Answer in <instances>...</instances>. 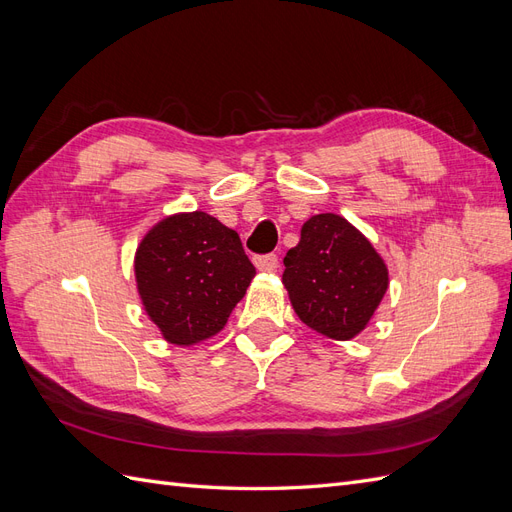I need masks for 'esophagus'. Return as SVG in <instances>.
<instances>
[{"label":"esophagus","instance_id":"obj_1","mask_svg":"<svg viewBox=\"0 0 512 512\" xmlns=\"http://www.w3.org/2000/svg\"><path fill=\"white\" fill-rule=\"evenodd\" d=\"M254 265L258 271H275L277 269V256L267 254V256H256Z\"/></svg>","mask_w":512,"mask_h":512}]
</instances>
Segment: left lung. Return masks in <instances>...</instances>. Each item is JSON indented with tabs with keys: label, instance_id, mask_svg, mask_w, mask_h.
<instances>
[{
	"label": "left lung",
	"instance_id": "obj_1",
	"mask_svg": "<svg viewBox=\"0 0 512 512\" xmlns=\"http://www.w3.org/2000/svg\"><path fill=\"white\" fill-rule=\"evenodd\" d=\"M284 265L294 314L337 342L365 331L389 288V269L376 247L337 213L312 215Z\"/></svg>",
	"mask_w": 512,
	"mask_h": 512
}]
</instances>
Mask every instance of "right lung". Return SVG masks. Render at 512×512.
<instances>
[{
  "instance_id": "obj_1",
  "label": "right lung",
  "mask_w": 512,
  "mask_h": 512,
  "mask_svg": "<svg viewBox=\"0 0 512 512\" xmlns=\"http://www.w3.org/2000/svg\"><path fill=\"white\" fill-rule=\"evenodd\" d=\"M239 235L205 211H181L153 224L134 254L145 314L164 342L190 348L218 335L254 280Z\"/></svg>"
}]
</instances>
